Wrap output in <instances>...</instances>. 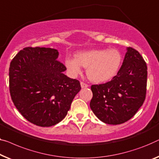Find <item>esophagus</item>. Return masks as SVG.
<instances>
[{"label":"esophagus","mask_w":159,"mask_h":159,"mask_svg":"<svg viewBox=\"0 0 159 159\" xmlns=\"http://www.w3.org/2000/svg\"><path fill=\"white\" fill-rule=\"evenodd\" d=\"M80 86H81V88H87V87H89V85H88L87 84H86V83L83 82V81L80 82Z\"/></svg>","instance_id":"esophagus-1"}]
</instances>
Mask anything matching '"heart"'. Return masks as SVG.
<instances>
[{
    "label": "heart",
    "instance_id": "obj_1",
    "mask_svg": "<svg viewBox=\"0 0 159 159\" xmlns=\"http://www.w3.org/2000/svg\"><path fill=\"white\" fill-rule=\"evenodd\" d=\"M121 61V55L116 49H96L80 52L75 55V58H66L65 63L71 75L79 74L83 66L87 68V75L90 80L103 83L116 74Z\"/></svg>",
    "mask_w": 159,
    "mask_h": 159
}]
</instances>
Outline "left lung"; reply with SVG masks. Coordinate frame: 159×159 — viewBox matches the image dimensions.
I'll return each instance as SVG.
<instances>
[{"label":"left lung","instance_id":"left-lung-1","mask_svg":"<svg viewBox=\"0 0 159 159\" xmlns=\"http://www.w3.org/2000/svg\"><path fill=\"white\" fill-rule=\"evenodd\" d=\"M146 86V63L138 51L129 47L117 75L111 81L91 86L90 107L106 124H124L143 105Z\"/></svg>","mask_w":159,"mask_h":159}]
</instances>
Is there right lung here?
<instances>
[{
  "label": "right lung",
  "instance_id": "add662e5",
  "mask_svg": "<svg viewBox=\"0 0 159 159\" xmlns=\"http://www.w3.org/2000/svg\"><path fill=\"white\" fill-rule=\"evenodd\" d=\"M58 56L56 49L25 47L10 64L12 101L25 119L39 126L61 121L81 89L79 80L63 74L66 67Z\"/></svg>",
  "mask_w": 159,
  "mask_h": 159
}]
</instances>
